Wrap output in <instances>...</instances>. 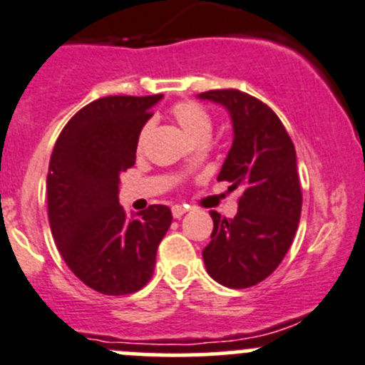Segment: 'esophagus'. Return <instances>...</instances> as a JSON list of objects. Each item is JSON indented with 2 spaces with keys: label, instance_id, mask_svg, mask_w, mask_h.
Listing matches in <instances>:
<instances>
[{
  "label": "esophagus",
  "instance_id": "34e87169",
  "mask_svg": "<svg viewBox=\"0 0 365 365\" xmlns=\"http://www.w3.org/2000/svg\"><path fill=\"white\" fill-rule=\"evenodd\" d=\"M171 210H173V217H175V219H180V217H182L183 214H185L187 208H185V207H182V205H175V207H173Z\"/></svg>",
  "mask_w": 365,
  "mask_h": 365
}]
</instances>
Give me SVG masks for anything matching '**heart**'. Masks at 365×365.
Returning <instances> with one entry per match:
<instances>
[{
    "mask_svg": "<svg viewBox=\"0 0 365 365\" xmlns=\"http://www.w3.org/2000/svg\"><path fill=\"white\" fill-rule=\"evenodd\" d=\"M171 114L173 118L176 119V123L182 126L183 132H185L192 140L210 137L212 118L207 112V108L201 107L196 101H180V103H176L175 107L171 108ZM151 132H153V121H148L139 132V139H137L139 150H143V148L146 146Z\"/></svg>",
    "mask_w": 365,
    "mask_h": 365,
    "instance_id": "obj_1",
    "label": "heart"
}]
</instances>
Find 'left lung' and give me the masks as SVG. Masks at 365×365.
<instances>
[{
	"label": "left lung",
	"instance_id": "1",
	"mask_svg": "<svg viewBox=\"0 0 365 365\" xmlns=\"http://www.w3.org/2000/svg\"><path fill=\"white\" fill-rule=\"evenodd\" d=\"M197 98L228 110L233 143L217 180L244 187L235 217L210 212L205 265L225 287H253L280 265L298 230L303 196L294 144L278 115L250 94L225 88Z\"/></svg>",
	"mask_w": 365,
	"mask_h": 365
}]
</instances>
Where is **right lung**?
Wrapping results in <instances>:
<instances>
[{
	"label": "right lung",
	"mask_w": 365,
	"mask_h": 365,
	"mask_svg": "<svg viewBox=\"0 0 365 365\" xmlns=\"http://www.w3.org/2000/svg\"><path fill=\"white\" fill-rule=\"evenodd\" d=\"M162 98H100L71 118L53 148L46 180L53 239L76 278L101 294L143 289L171 226L165 205L128 217L118 196L121 173L135 164L140 128Z\"/></svg>",
	"instance_id": "add662e5"
}]
</instances>
